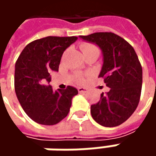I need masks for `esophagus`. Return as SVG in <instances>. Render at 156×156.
Listing matches in <instances>:
<instances>
[{"mask_svg": "<svg viewBox=\"0 0 156 156\" xmlns=\"http://www.w3.org/2000/svg\"><path fill=\"white\" fill-rule=\"evenodd\" d=\"M77 89H78V92L79 93H86L87 92V89L84 88V87H78Z\"/></svg>", "mask_w": 156, "mask_h": 156, "instance_id": "esophagus-1", "label": "esophagus"}]
</instances>
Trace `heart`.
<instances>
[{
	"mask_svg": "<svg viewBox=\"0 0 156 156\" xmlns=\"http://www.w3.org/2000/svg\"><path fill=\"white\" fill-rule=\"evenodd\" d=\"M81 51L83 52V54H86L87 52L92 51V50H98L97 47L94 46V44H91V43H88V42H83L81 44ZM78 81L80 82H82L83 81V78L82 77H78Z\"/></svg>",
	"mask_w": 156,
	"mask_h": 156,
	"instance_id": "obj_1",
	"label": "heart"
}]
</instances>
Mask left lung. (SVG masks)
Listing matches in <instances>:
<instances>
[{
	"label": "left lung",
	"mask_w": 156,
	"mask_h": 156,
	"mask_svg": "<svg viewBox=\"0 0 156 156\" xmlns=\"http://www.w3.org/2000/svg\"><path fill=\"white\" fill-rule=\"evenodd\" d=\"M81 39L98 45L103 55L99 77L110 89L101 94L91 105V115L100 125L116 127L126 122L140 101L142 68L135 49L127 41L111 32L80 35Z\"/></svg>",
	"instance_id": "1"
}]
</instances>
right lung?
Returning <instances> with one entry per match:
<instances>
[{"mask_svg":"<svg viewBox=\"0 0 156 156\" xmlns=\"http://www.w3.org/2000/svg\"><path fill=\"white\" fill-rule=\"evenodd\" d=\"M76 36H48L28 43L19 55L15 69V90L23 110L34 122L55 125L68 115L74 87L53 90L50 73L58 71L63 52Z\"/></svg>","mask_w":156,"mask_h":156,"instance_id":"right-lung-1","label":"right lung"}]
</instances>
